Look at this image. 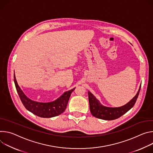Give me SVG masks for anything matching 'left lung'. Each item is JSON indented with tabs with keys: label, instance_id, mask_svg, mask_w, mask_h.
I'll return each instance as SVG.
<instances>
[{
	"label": "left lung",
	"instance_id": "1",
	"mask_svg": "<svg viewBox=\"0 0 153 153\" xmlns=\"http://www.w3.org/2000/svg\"><path fill=\"white\" fill-rule=\"evenodd\" d=\"M140 88L137 94L127 104L118 108H109L103 106L94 95L88 91L90 111L92 115L96 118L105 120H112L120 117L134 106L138 98Z\"/></svg>",
	"mask_w": 153,
	"mask_h": 153
}]
</instances>
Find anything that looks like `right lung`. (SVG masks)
Masks as SVG:
<instances>
[{
    "label": "right lung",
    "mask_w": 153,
    "mask_h": 153,
    "mask_svg": "<svg viewBox=\"0 0 153 153\" xmlns=\"http://www.w3.org/2000/svg\"><path fill=\"white\" fill-rule=\"evenodd\" d=\"M14 81L17 92L25 108L33 114L42 118L53 117L62 114L67 107L72 92L75 89V88L65 92L60 97L52 102L41 103L31 100L24 94L17 82L15 75Z\"/></svg>",
    "instance_id": "add662e5"
}]
</instances>
